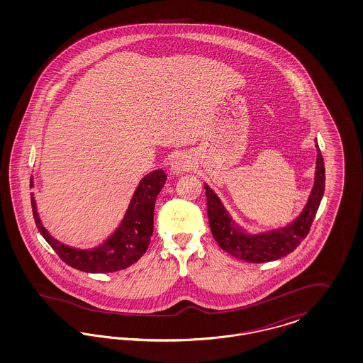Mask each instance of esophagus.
<instances>
[{"mask_svg":"<svg viewBox=\"0 0 363 363\" xmlns=\"http://www.w3.org/2000/svg\"><path fill=\"white\" fill-rule=\"evenodd\" d=\"M193 169V160L188 154H179L175 156L172 162L170 170L174 175L186 173Z\"/></svg>","mask_w":363,"mask_h":363,"instance_id":"obj_1","label":"esophagus"}]
</instances>
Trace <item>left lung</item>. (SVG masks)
<instances>
[{
	"label": "left lung",
	"mask_w": 363,
	"mask_h": 363,
	"mask_svg": "<svg viewBox=\"0 0 363 363\" xmlns=\"http://www.w3.org/2000/svg\"><path fill=\"white\" fill-rule=\"evenodd\" d=\"M317 159L311 194L301 213L290 223L259 233L243 228L225 207L215 190L204 184L212 235L228 255L246 262H268L286 257L305 240L325 190V167L317 140Z\"/></svg>",
	"instance_id": "obj_1"
}]
</instances>
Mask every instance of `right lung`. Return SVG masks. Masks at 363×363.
Returning a JSON list of instances; mask_svg holds the SVG:
<instances>
[{
	"mask_svg": "<svg viewBox=\"0 0 363 363\" xmlns=\"http://www.w3.org/2000/svg\"><path fill=\"white\" fill-rule=\"evenodd\" d=\"M166 181L167 175L160 169L144 175L138 182L118 227L102 243L94 247H73L55 240L39 218L33 193L31 206L35 223L52 250L72 268L89 274L117 272L135 264L147 252L154 233L156 197ZM31 186H34L33 178Z\"/></svg>",
	"mask_w": 363,
	"mask_h": 363,
	"instance_id": "1",
	"label": "right lung"
}]
</instances>
